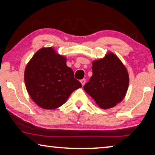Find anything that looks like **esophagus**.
Listing matches in <instances>:
<instances>
[{"label": "esophagus", "instance_id": "obj_1", "mask_svg": "<svg viewBox=\"0 0 155 155\" xmlns=\"http://www.w3.org/2000/svg\"><path fill=\"white\" fill-rule=\"evenodd\" d=\"M80 82H81L82 85V86H83V85H84V84H85V82H86V80H85V79H84H84H82L81 80H80Z\"/></svg>", "mask_w": 155, "mask_h": 155}]
</instances>
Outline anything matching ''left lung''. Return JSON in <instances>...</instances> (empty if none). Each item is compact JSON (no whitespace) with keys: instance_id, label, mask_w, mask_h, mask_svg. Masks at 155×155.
Returning <instances> with one entry per match:
<instances>
[{"instance_id":"left-lung-1","label":"left lung","mask_w":155,"mask_h":155,"mask_svg":"<svg viewBox=\"0 0 155 155\" xmlns=\"http://www.w3.org/2000/svg\"><path fill=\"white\" fill-rule=\"evenodd\" d=\"M92 69V76L84 90L102 109L115 107L128 90L129 77L126 67L115 54L109 53L94 61Z\"/></svg>"}]
</instances>
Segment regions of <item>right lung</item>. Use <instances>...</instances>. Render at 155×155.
Wrapping results in <instances>:
<instances>
[{
    "label": "right lung",
    "mask_w": 155,
    "mask_h": 155,
    "mask_svg": "<svg viewBox=\"0 0 155 155\" xmlns=\"http://www.w3.org/2000/svg\"><path fill=\"white\" fill-rule=\"evenodd\" d=\"M25 82L32 100L45 109L62 106L74 90L82 87L67 66L66 58L51 47L42 48L34 55L25 68Z\"/></svg>",
    "instance_id": "right-lung-1"
}]
</instances>
